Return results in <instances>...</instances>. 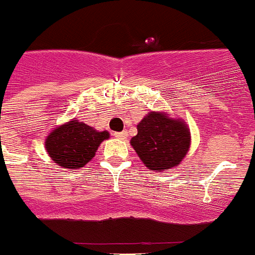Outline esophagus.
Here are the masks:
<instances>
[{
	"label": "esophagus",
	"mask_w": 255,
	"mask_h": 255,
	"mask_svg": "<svg viewBox=\"0 0 255 255\" xmlns=\"http://www.w3.org/2000/svg\"><path fill=\"white\" fill-rule=\"evenodd\" d=\"M115 136H116L117 139H121V140H124V139H126V138H128V131L115 132Z\"/></svg>",
	"instance_id": "obj_1"
}]
</instances>
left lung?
<instances>
[{
	"instance_id": "obj_1",
	"label": "left lung",
	"mask_w": 255,
	"mask_h": 255,
	"mask_svg": "<svg viewBox=\"0 0 255 255\" xmlns=\"http://www.w3.org/2000/svg\"><path fill=\"white\" fill-rule=\"evenodd\" d=\"M138 134L130 143L139 158L152 171L179 166L190 147V130L181 119L166 112H149L138 124Z\"/></svg>"
}]
</instances>
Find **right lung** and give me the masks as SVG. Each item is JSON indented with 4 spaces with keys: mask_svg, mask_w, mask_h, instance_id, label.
I'll return each mask as SVG.
<instances>
[{
    "mask_svg": "<svg viewBox=\"0 0 255 255\" xmlns=\"http://www.w3.org/2000/svg\"><path fill=\"white\" fill-rule=\"evenodd\" d=\"M108 138V131H98L73 119L52 130L44 145L49 157L58 166L79 168L92 161L100 144Z\"/></svg>",
    "mask_w": 255,
    "mask_h": 255,
    "instance_id": "obj_1",
    "label": "right lung"
}]
</instances>
